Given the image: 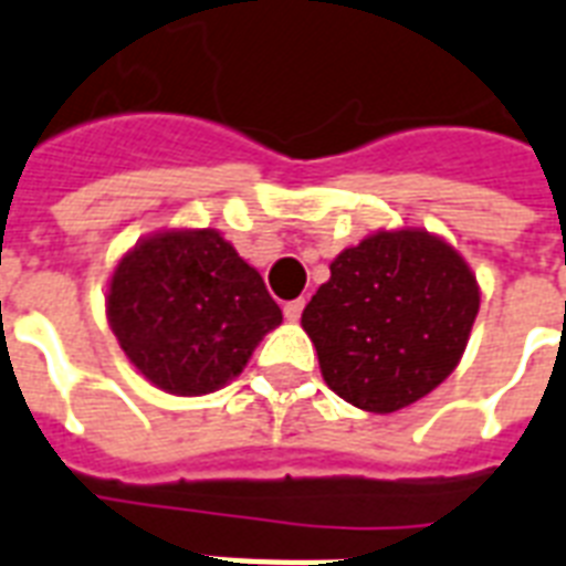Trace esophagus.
<instances>
[{
	"instance_id": "esophagus-1",
	"label": "esophagus",
	"mask_w": 566,
	"mask_h": 566,
	"mask_svg": "<svg viewBox=\"0 0 566 566\" xmlns=\"http://www.w3.org/2000/svg\"><path fill=\"white\" fill-rule=\"evenodd\" d=\"M302 308H305V300H293V302H287V305H284V317L291 319V323H296V319L302 317Z\"/></svg>"
}]
</instances>
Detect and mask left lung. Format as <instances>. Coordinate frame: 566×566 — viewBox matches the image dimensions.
Returning <instances> with one entry per match:
<instances>
[{
  "label": "left lung",
  "mask_w": 566,
  "mask_h": 566,
  "mask_svg": "<svg viewBox=\"0 0 566 566\" xmlns=\"http://www.w3.org/2000/svg\"><path fill=\"white\" fill-rule=\"evenodd\" d=\"M328 270L302 311V328L340 399L390 413L455 370L482 291L452 243L426 229H378Z\"/></svg>",
  "instance_id": "8db88e82"
}]
</instances>
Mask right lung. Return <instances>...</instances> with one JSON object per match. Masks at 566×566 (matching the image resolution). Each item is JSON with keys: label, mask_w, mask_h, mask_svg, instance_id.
I'll list each match as a JSON object with an SVG mask.
<instances>
[{"label": "right lung", "mask_w": 566, "mask_h": 566, "mask_svg": "<svg viewBox=\"0 0 566 566\" xmlns=\"http://www.w3.org/2000/svg\"><path fill=\"white\" fill-rule=\"evenodd\" d=\"M128 364L172 396L213 394L282 323L255 266L217 229H164L119 258L105 296Z\"/></svg>", "instance_id": "obj_1"}]
</instances>
